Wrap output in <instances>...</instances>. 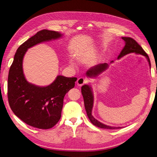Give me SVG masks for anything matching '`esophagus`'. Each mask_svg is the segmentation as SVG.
Returning a JSON list of instances; mask_svg holds the SVG:
<instances>
[{
    "label": "esophagus",
    "instance_id": "34e87169",
    "mask_svg": "<svg viewBox=\"0 0 157 157\" xmlns=\"http://www.w3.org/2000/svg\"><path fill=\"white\" fill-rule=\"evenodd\" d=\"M87 82V80L84 78V77H80L77 79V84L78 86H81L84 85V84H86Z\"/></svg>",
    "mask_w": 157,
    "mask_h": 157
}]
</instances>
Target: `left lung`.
<instances>
[{"mask_svg": "<svg viewBox=\"0 0 157 157\" xmlns=\"http://www.w3.org/2000/svg\"><path fill=\"white\" fill-rule=\"evenodd\" d=\"M124 41H125V45L123 50H121V53L119 54V56L117 57L118 59H120L122 57L124 56L126 54H131V53H135L136 54H140L145 56L147 61L150 64V66H151L150 60L147 54L146 53L145 51L143 50L139 44L137 43V42L133 40V38H129V37H122L121 38ZM113 61H111L113 63ZM108 67V64L107 63L103 64H100L98 65H96L93 68L89 69L87 73V76L89 77H95L98 76L99 74H100L103 71H105ZM81 92L82 94L84 101V105L85 109L87 113V115L89 119V120L91 121V123H93L94 126H98L99 128H104V129H116V128H121V127H113V126H107L106 124H104L100 121H98L97 119H96L92 115V109L93 107V101H94V98H93V94L91 90V87L89 85H84L81 87Z\"/></svg>", "mask_w": 157, "mask_h": 157, "instance_id": "8db88e82", "label": "left lung"}]
</instances>
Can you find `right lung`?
I'll return each mask as SVG.
<instances>
[{
    "instance_id": "add662e5",
    "label": "right lung",
    "mask_w": 157,
    "mask_h": 157,
    "mask_svg": "<svg viewBox=\"0 0 157 157\" xmlns=\"http://www.w3.org/2000/svg\"><path fill=\"white\" fill-rule=\"evenodd\" d=\"M61 36L60 33L47 29L37 33L18 47L9 71L7 97L12 111L26 124L40 129L51 128L58 123L64 97L74 87L77 78L58 75L48 86H35L25 78L23 59L28 48Z\"/></svg>"
}]
</instances>
